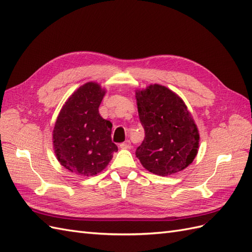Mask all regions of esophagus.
I'll list each match as a JSON object with an SVG mask.
<instances>
[{
    "label": "esophagus",
    "mask_w": 252,
    "mask_h": 252,
    "mask_svg": "<svg viewBox=\"0 0 252 252\" xmlns=\"http://www.w3.org/2000/svg\"><path fill=\"white\" fill-rule=\"evenodd\" d=\"M119 147L121 148V149H131V143H130V140H126V141H125V143L120 144Z\"/></svg>",
    "instance_id": "esophagus-1"
}]
</instances>
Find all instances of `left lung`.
Instances as JSON below:
<instances>
[{"label": "left lung", "mask_w": 252, "mask_h": 252, "mask_svg": "<svg viewBox=\"0 0 252 252\" xmlns=\"http://www.w3.org/2000/svg\"><path fill=\"white\" fill-rule=\"evenodd\" d=\"M145 139L136 157L145 169L160 177L184 170L197 157L200 135L188 106L159 84L135 90Z\"/></svg>", "instance_id": "1"}]
</instances>
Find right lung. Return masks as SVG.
<instances>
[{
	"label": "right lung",
	"instance_id": "right-lung-1",
	"mask_svg": "<svg viewBox=\"0 0 252 252\" xmlns=\"http://www.w3.org/2000/svg\"><path fill=\"white\" fill-rule=\"evenodd\" d=\"M105 94L99 83L87 82L69 96L56 118L52 133L55 157L77 176L98 175L118 150L111 137L113 125L99 114Z\"/></svg>",
	"mask_w": 252,
	"mask_h": 252
}]
</instances>
